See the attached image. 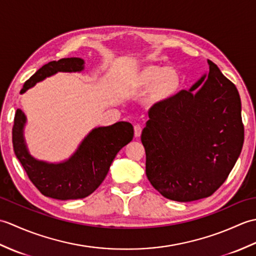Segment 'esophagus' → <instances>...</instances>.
<instances>
[{"instance_id":"34e87169","label":"esophagus","mask_w":256,"mask_h":256,"mask_svg":"<svg viewBox=\"0 0 256 256\" xmlns=\"http://www.w3.org/2000/svg\"><path fill=\"white\" fill-rule=\"evenodd\" d=\"M140 134H142V128H140V125H135L134 126V135L135 138H140Z\"/></svg>"}]
</instances>
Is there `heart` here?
Segmentation results:
<instances>
[{
    "label": "heart",
    "instance_id": "heart-1",
    "mask_svg": "<svg viewBox=\"0 0 256 256\" xmlns=\"http://www.w3.org/2000/svg\"><path fill=\"white\" fill-rule=\"evenodd\" d=\"M182 77L174 67L148 64L138 68L128 79V89L134 94H145L150 108H160L172 101L182 88Z\"/></svg>",
    "mask_w": 256,
    "mask_h": 256
}]
</instances>
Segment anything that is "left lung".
Wrapping results in <instances>:
<instances>
[{"label":"left lung","instance_id":"8db88e82","mask_svg":"<svg viewBox=\"0 0 256 256\" xmlns=\"http://www.w3.org/2000/svg\"><path fill=\"white\" fill-rule=\"evenodd\" d=\"M208 64V77L150 111L140 136L152 186L179 202L214 194L234 167L244 142L236 86L216 64Z\"/></svg>","mask_w":256,"mask_h":256}]
</instances>
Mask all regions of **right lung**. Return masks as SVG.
<instances>
[{
	"instance_id": "1",
	"label": "right lung",
	"mask_w": 256,
	"mask_h": 256,
	"mask_svg": "<svg viewBox=\"0 0 256 256\" xmlns=\"http://www.w3.org/2000/svg\"><path fill=\"white\" fill-rule=\"evenodd\" d=\"M84 68V59L77 57L48 62L26 81L20 94L59 72H79ZM25 123V114L18 108L12 131L15 155L35 187L46 197L59 200L81 199L94 192L104 180L118 150L131 142L134 135V128L128 122L96 128L69 160L54 164L38 160L30 154L24 140Z\"/></svg>"
}]
</instances>
